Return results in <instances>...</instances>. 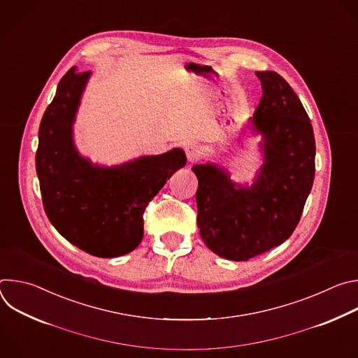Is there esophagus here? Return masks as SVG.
<instances>
[{
    "label": "esophagus",
    "instance_id": "obj_1",
    "mask_svg": "<svg viewBox=\"0 0 358 358\" xmlns=\"http://www.w3.org/2000/svg\"><path fill=\"white\" fill-rule=\"evenodd\" d=\"M185 152H187V157H188V160H189L191 163L198 162V160L202 157V148H201L198 144H195V143L188 144V145L185 147Z\"/></svg>",
    "mask_w": 358,
    "mask_h": 358
}]
</instances>
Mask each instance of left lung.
I'll return each mask as SVG.
<instances>
[{"instance_id": "obj_1", "label": "left lung", "mask_w": 358, "mask_h": 358, "mask_svg": "<svg viewBox=\"0 0 358 358\" xmlns=\"http://www.w3.org/2000/svg\"><path fill=\"white\" fill-rule=\"evenodd\" d=\"M262 99L250 119L264 136V166L250 188L213 164H195L196 224L220 257L245 262L283 243L297 227L315 180L316 143L310 119L276 72H257Z\"/></svg>"}]
</instances>
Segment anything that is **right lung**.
<instances>
[{
    "mask_svg": "<svg viewBox=\"0 0 358 358\" xmlns=\"http://www.w3.org/2000/svg\"><path fill=\"white\" fill-rule=\"evenodd\" d=\"M90 72L69 69L39 126L35 167L43 210L71 243L97 258H116L143 239V214L167 180L185 166L174 148L117 167H93L72 141V124Z\"/></svg>",
    "mask_w": 358,
    "mask_h": 358,
    "instance_id": "obj_1",
    "label": "right lung"
}]
</instances>
